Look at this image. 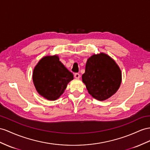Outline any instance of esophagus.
<instances>
[{
	"instance_id": "1",
	"label": "esophagus",
	"mask_w": 150,
	"mask_h": 150,
	"mask_svg": "<svg viewBox=\"0 0 150 150\" xmlns=\"http://www.w3.org/2000/svg\"><path fill=\"white\" fill-rule=\"evenodd\" d=\"M74 76L75 79H80V75L79 74H78V73H75V74H74Z\"/></svg>"
}]
</instances>
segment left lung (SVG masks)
<instances>
[{"label": "left lung", "instance_id": "left-lung-1", "mask_svg": "<svg viewBox=\"0 0 150 150\" xmlns=\"http://www.w3.org/2000/svg\"><path fill=\"white\" fill-rule=\"evenodd\" d=\"M82 81L89 93L99 101L108 99L120 87L122 73L116 62L105 53L94 54L87 59Z\"/></svg>", "mask_w": 150, "mask_h": 150}]
</instances>
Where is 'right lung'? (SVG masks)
Returning <instances> with one entry per match:
<instances>
[{"mask_svg": "<svg viewBox=\"0 0 150 150\" xmlns=\"http://www.w3.org/2000/svg\"><path fill=\"white\" fill-rule=\"evenodd\" d=\"M74 75L61 62L57 55L45 56L33 69V82L38 93L48 100L58 99Z\"/></svg>", "mask_w": 150, "mask_h": 150, "instance_id": "add662e5", "label": "right lung"}]
</instances>
